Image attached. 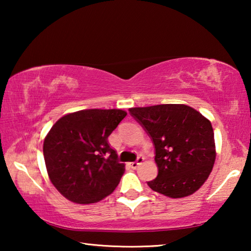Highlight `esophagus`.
<instances>
[{"mask_svg": "<svg viewBox=\"0 0 251 251\" xmlns=\"http://www.w3.org/2000/svg\"><path fill=\"white\" fill-rule=\"evenodd\" d=\"M144 161V157H138L137 160L136 161H131V163H129V166L133 168V169H136L138 167V165H141Z\"/></svg>", "mask_w": 251, "mask_h": 251, "instance_id": "34e87169", "label": "esophagus"}]
</instances>
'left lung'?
<instances>
[{
	"mask_svg": "<svg viewBox=\"0 0 251 251\" xmlns=\"http://www.w3.org/2000/svg\"><path fill=\"white\" fill-rule=\"evenodd\" d=\"M129 113L155 146L158 175L147 185L171 198L197 192L210 175L216 159L210 121L184 104L133 107Z\"/></svg>",
	"mask_w": 251,
	"mask_h": 251,
	"instance_id": "obj_1",
	"label": "left lung"
}]
</instances>
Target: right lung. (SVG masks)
Listing matches in <instances>:
<instances>
[{
    "label": "right lung",
    "instance_id": "add662e5",
    "mask_svg": "<svg viewBox=\"0 0 251 251\" xmlns=\"http://www.w3.org/2000/svg\"><path fill=\"white\" fill-rule=\"evenodd\" d=\"M126 115L122 109H83L52 126L43 144L46 169L69 201L94 203L115 190L125 165L107 138Z\"/></svg>",
    "mask_w": 251,
    "mask_h": 251
}]
</instances>
